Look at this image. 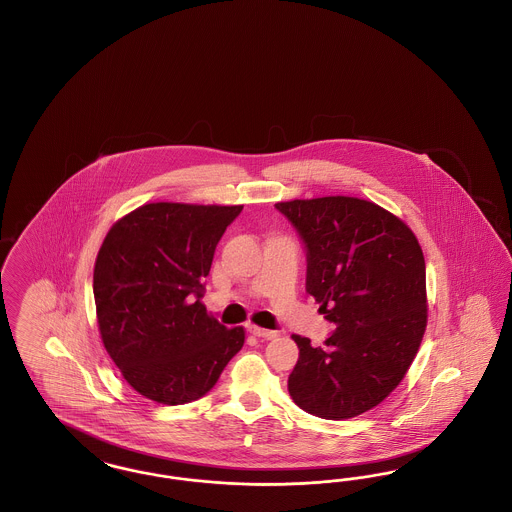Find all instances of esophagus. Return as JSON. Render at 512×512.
Returning a JSON list of instances; mask_svg holds the SVG:
<instances>
[{
	"mask_svg": "<svg viewBox=\"0 0 512 512\" xmlns=\"http://www.w3.org/2000/svg\"><path fill=\"white\" fill-rule=\"evenodd\" d=\"M247 330H249V334H253L257 338H267V340H270V338L276 336L274 330H267V328H261V326H255V324H249Z\"/></svg>",
	"mask_w": 512,
	"mask_h": 512,
	"instance_id": "esophagus-1",
	"label": "esophagus"
}]
</instances>
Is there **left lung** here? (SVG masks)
<instances>
[{"label": "left lung", "instance_id": "left-lung-1", "mask_svg": "<svg viewBox=\"0 0 512 512\" xmlns=\"http://www.w3.org/2000/svg\"><path fill=\"white\" fill-rule=\"evenodd\" d=\"M307 247V292L334 334L313 347L293 334L295 405L343 420L380 405L405 378L426 332V263L413 230L349 195L276 203Z\"/></svg>", "mask_w": 512, "mask_h": 512}]
</instances>
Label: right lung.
Listing matches in <instances>:
<instances>
[{
	"instance_id": "1",
	"label": "right lung",
	"mask_w": 512,
	"mask_h": 512,
	"mask_svg": "<svg viewBox=\"0 0 512 512\" xmlns=\"http://www.w3.org/2000/svg\"><path fill=\"white\" fill-rule=\"evenodd\" d=\"M244 205L146 203L117 220L99 247V334L122 378L147 399L184 405L211 390L244 347L201 303L203 278Z\"/></svg>"
}]
</instances>
